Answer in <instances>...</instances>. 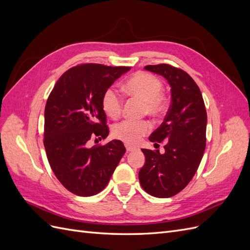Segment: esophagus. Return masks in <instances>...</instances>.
Segmentation results:
<instances>
[{
	"label": "esophagus",
	"instance_id": "obj_1",
	"mask_svg": "<svg viewBox=\"0 0 250 250\" xmlns=\"http://www.w3.org/2000/svg\"><path fill=\"white\" fill-rule=\"evenodd\" d=\"M125 147H126V150H127V151H134V150H137V148L133 147V146L128 145V144H126Z\"/></svg>",
	"mask_w": 250,
	"mask_h": 250
}]
</instances>
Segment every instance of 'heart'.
I'll use <instances>...</instances> for the list:
<instances>
[{"mask_svg": "<svg viewBox=\"0 0 250 250\" xmlns=\"http://www.w3.org/2000/svg\"><path fill=\"white\" fill-rule=\"evenodd\" d=\"M164 84L161 79L146 72H138L128 78L123 84V90L129 96L144 102L143 115L160 118L168 109V99L163 93ZM101 106L105 115L110 119H118L123 109V102L117 90L108 87L101 98ZM151 129L147 120H124L112 127V135L126 144H138Z\"/></svg>", "mask_w": 250, "mask_h": 250, "instance_id": "1", "label": "heart"}]
</instances>
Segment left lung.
<instances>
[{
	"mask_svg": "<svg viewBox=\"0 0 250 250\" xmlns=\"http://www.w3.org/2000/svg\"><path fill=\"white\" fill-rule=\"evenodd\" d=\"M171 86V105L164 122L150 135L158 145L165 141V153L142 149L146 163L140 170L142 188L151 196L169 198L190 183L206 149L207 110L198 85L184 70L167 63L146 65Z\"/></svg>",
	"mask_w": 250,
	"mask_h": 250,
	"instance_id": "left-lung-1",
	"label": "left lung"
}]
</instances>
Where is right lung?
I'll return each mask as SVG.
<instances>
[{
  "instance_id": "1",
  "label": "right lung",
  "mask_w": 250,
  "mask_h": 250,
  "mask_svg": "<svg viewBox=\"0 0 250 250\" xmlns=\"http://www.w3.org/2000/svg\"><path fill=\"white\" fill-rule=\"evenodd\" d=\"M129 70V66L81 63L64 72L49 95L44 108V149L55 176L75 195L88 197L100 193L125 153L119 140L92 148L87 143L108 135L101 98Z\"/></svg>"
}]
</instances>
